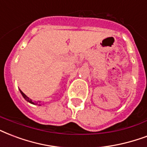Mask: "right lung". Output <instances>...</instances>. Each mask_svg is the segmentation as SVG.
<instances>
[{"mask_svg": "<svg viewBox=\"0 0 147 147\" xmlns=\"http://www.w3.org/2000/svg\"><path fill=\"white\" fill-rule=\"evenodd\" d=\"M20 94H22V96H24V98L25 100H26L27 101V102H29V103H32V104H35V103H36V104H37V103H35V102H33V101L31 100H30V98H28V97H27V96H26V95H25V94H24V93H23V92L21 91V90H20Z\"/></svg>", "mask_w": 147, "mask_h": 147, "instance_id": "right-lung-1", "label": "right lung"}]
</instances>
